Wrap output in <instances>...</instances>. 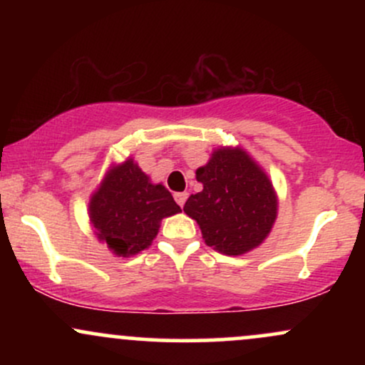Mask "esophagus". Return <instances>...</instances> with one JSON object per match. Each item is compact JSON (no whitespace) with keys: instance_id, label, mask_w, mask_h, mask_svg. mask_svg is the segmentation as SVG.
Wrapping results in <instances>:
<instances>
[{"instance_id":"1","label":"esophagus","mask_w":365,"mask_h":365,"mask_svg":"<svg viewBox=\"0 0 365 365\" xmlns=\"http://www.w3.org/2000/svg\"><path fill=\"white\" fill-rule=\"evenodd\" d=\"M187 197H188L187 192H177V194H175V200H177L180 207H183V204H185Z\"/></svg>"}]
</instances>
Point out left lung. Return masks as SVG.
I'll return each mask as SVG.
<instances>
[{"label": "left lung", "instance_id": "8db88e82", "mask_svg": "<svg viewBox=\"0 0 365 365\" xmlns=\"http://www.w3.org/2000/svg\"><path fill=\"white\" fill-rule=\"evenodd\" d=\"M202 190L183 211L197 221L217 252L240 255L266 240L278 215V197L261 166L240 148H220L195 171Z\"/></svg>", "mask_w": 365, "mask_h": 365}]
</instances>
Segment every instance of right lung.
<instances>
[{
  "instance_id": "add662e5",
  "label": "right lung",
  "mask_w": 365,
  "mask_h": 365,
  "mask_svg": "<svg viewBox=\"0 0 365 365\" xmlns=\"http://www.w3.org/2000/svg\"><path fill=\"white\" fill-rule=\"evenodd\" d=\"M182 211L163 183H153L132 158L111 166L91 197L89 217L99 242L121 257L148 249L163 217Z\"/></svg>"
}]
</instances>
